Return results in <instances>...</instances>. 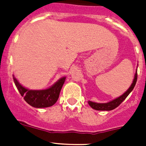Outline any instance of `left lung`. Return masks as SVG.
Here are the masks:
<instances>
[{
  "label": "left lung",
  "instance_id": "left-lung-1",
  "mask_svg": "<svg viewBox=\"0 0 146 146\" xmlns=\"http://www.w3.org/2000/svg\"><path fill=\"white\" fill-rule=\"evenodd\" d=\"M137 80V73H135V78H134L133 82H132V84L131 85V86L129 87V88L127 90V91L124 93V94L122 95V96H119L117 99H114L113 101L110 102L108 103H96V102H88L89 105L94 110H114L115 108H116L117 107H118L120 104L122 103V102H123L125 100L127 96H128L129 94L131 93V91H132L135 88V84H136Z\"/></svg>",
  "mask_w": 146,
  "mask_h": 146
}]
</instances>
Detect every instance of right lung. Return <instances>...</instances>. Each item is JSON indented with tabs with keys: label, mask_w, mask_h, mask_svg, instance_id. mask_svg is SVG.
I'll use <instances>...</instances> for the list:
<instances>
[{
	"label": "right lung",
	"mask_w": 146,
	"mask_h": 146,
	"mask_svg": "<svg viewBox=\"0 0 146 146\" xmlns=\"http://www.w3.org/2000/svg\"><path fill=\"white\" fill-rule=\"evenodd\" d=\"M13 79L18 91L28 104L34 108H42L52 106L57 102L62 86L65 82L66 77L60 78L50 88L46 90H40V91L28 90L23 87L18 82L14 75H13Z\"/></svg>",
	"instance_id": "add662e5"
}]
</instances>
